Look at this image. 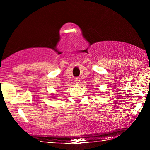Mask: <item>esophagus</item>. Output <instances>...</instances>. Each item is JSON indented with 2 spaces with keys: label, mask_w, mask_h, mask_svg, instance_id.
I'll return each mask as SVG.
<instances>
[{
  "label": "esophagus",
  "mask_w": 150,
  "mask_h": 150,
  "mask_svg": "<svg viewBox=\"0 0 150 150\" xmlns=\"http://www.w3.org/2000/svg\"><path fill=\"white\" fill-rule=\"evenodd\" d=\"M75 80L76 82H77V83H79V81H80V78L79 77H77L75 78Z\"/></svg>",
  "instance_id": "34e87169"
}]
</instances>
